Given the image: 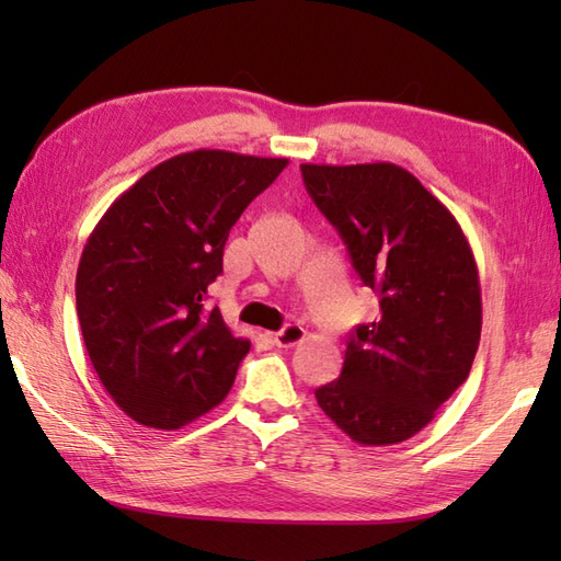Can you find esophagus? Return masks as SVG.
Listing matches in <instances>:
<instances>
[{
	"label": "esophagus",
	"instance_id": "esophagus-1",
	"mask_svg": "<svg viewBox=\"0 0 561 561\" xmlns=\"http://www.w3.org/2000/svg\"><path fill=\"white\" fill-rule=\"evenodd\" d=\"M304 337H306V330L301 325H287V328H282L279 332H274L272 340H274V344H277V347L289 350V347H296V344H299Z\"/></svg>",
	"mask_w": 561,
	"mask_h": 561
}]
</instances>
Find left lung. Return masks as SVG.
Here are the masks:
<instances>
[{
	"instance_id": "left-lung-1",
	"label": "left lung",
	"mask_w": 561,
	"mask_h": 561,
	"mask_svg": "<svg viewBox=\"0 0 561 561\" xmlns=\"http://www.w3.org/2000/svg\"><path fill=\"white\" fill-rule=\"evenodd\" d=\"M301 175L380 306L316 400L356 444H400L470 376L482 332L478 262L456 217L396 163H301Z\"/></svg>"
}]
</instances>
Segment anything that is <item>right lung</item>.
I'll return each instance as SVG.
<instances>
[{
  "instance_id": "add662e5",
  "label": "right lung",
  "mask_w": 561,
  "mask_h": 561,
  "mask_svg": "<svg viewBox=\"0 0 561 561\" xmlns=\"http://www.w3.org/2000/svg\"><path fill=\"white\" fill-rule=\"evenodd\" d=\"M287 159L197 149L153 165L91 231L77 270L89 359L129 420L181 428L229 396L250 340L207 289L243 209Z\"/></svg>"
}]
</instances>
